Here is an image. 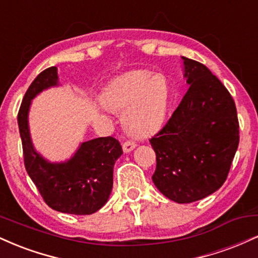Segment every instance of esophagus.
Instances as JSON below:
<instances>
[{"label": "esophagus", "instance_id": "obj_1", "mask_svg": "<svg viewBox=\"0 0 258 258\" xmlns=\"http://www.w3.org/2000/svg\"><path fill=\"white\" fill-rule=\"evenodd\" d=\"M136 147H137V143H136V142L126 141L125 143H123L122 149H123V152H125V153H130V152H132V150L135 149Z\"/></svg>", "mask_w": 258, "mask_h": 258}]
</instances>
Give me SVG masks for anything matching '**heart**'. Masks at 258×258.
<instances>
[{"instance_id":"obj_1","label":"heart","mask_w":258,"mask_h":258,"mask_svg":"<svg viewBox=\"0 0 258 258\" xmlns=\"http://www.w3.org/2000/svg\"><path fill=\"white\" fill-rule=\"evenodd\" d=\"M170 98L171 86L162 74L139 70L111 82L100 102L109 110H125L122 121L130 133L147 136L162 123Z\"/></svg>"}]
</instances>
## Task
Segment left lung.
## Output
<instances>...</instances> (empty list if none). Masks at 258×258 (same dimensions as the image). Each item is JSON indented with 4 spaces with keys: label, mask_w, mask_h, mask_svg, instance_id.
Instances as JSON below:
<instances>
[{
    "label": "left lung",
    "mask_w": 258,
    "mask_h": 258,
    "mask_svg": "<svg viewBox=\"0 0 258 258\" xmlns=\"http://www.w3.org/2000/svg\"><path fill=\"white\" fill-rule=\"evenodd\" d=\"M188 91L166 125L149 139L156 154L153 182L178 204L204 199L226 182L239 146L235 103L204 64L185 57Z\"/></svg>",
    "instance_id": "left-lung-1"
}]
</instances>
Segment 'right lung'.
Masks as SVG:
<instances>
[{"label":"right lung","mask_w":258,"mask_h":258,"mask_svg":"<svg viewBox=\"0 0 258 258\" xmlns=\"http://www.w3.org/2000/svg\"><path fill=\"white\" fill-rule=\"evenodd\" d=\"M58 85L57 68L43 70L31 82L18 112L26 172L51 209L63 214L91 215L108 201L112 189L114 164L122 154L114 137L85 142L69 161L51 164L35 152L28 126L31 99L41 91Z\"/></svg>","instance_id":"add662e5"}]
</instances>
